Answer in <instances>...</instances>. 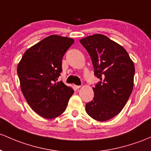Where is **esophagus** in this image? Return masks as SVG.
I'll return each mask as SVG.
<instances>
[{
	"label": "esophagus",
	"instance_id": "esophagus-1",
	"mask_svg": "<svg viewBox=\"0 0 151 151\" xmlns=\"http://www.w3.org/2000/svg\"><path fill=\"white\" fill-rule=\"evenodd\" d=\"M74 87H75L76 89H79L81 87V86H79V85H74Z\"/></svg>",
	"mask_w": 151,
	"mask_h": 151
}]
</instances>
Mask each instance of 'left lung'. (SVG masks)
<instances>
[{
  "instance_id": "8db88e82",
  "label": "left lung",
  "mask_w": 151,
  "mask_h": 151,
  "mask_svg": "<svg viewBox=\"0 0 151 151\" xmlns=\"http://www.w3.org/2000/svg\"><path fill=\"white\" fill-rule=\"evenodd\" d=\"M89 53L94 75L100 79L93 87L94 97L85 106L97 121H106L121 112L133 89L135 66L127 51L102 34L80 39Z\"/></svg>"
}]
</instances>
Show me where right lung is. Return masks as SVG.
<instances>
[{"mask_svg": "<svg viewBox=\"0 0 151 151\" xmlns=\"http://www.w3.org/2000/svg\"><path fill=\"white\" fill-rule=\"evenodd\" d=\"M74 39L51 35L27 49L18 64L17 73L25 99L38 115L53 119L62 115L74 93L72 87L57 82L62 61Z\"/></svg>", "mask_w": 151, "mask_h": 151, "instance_id": "1", "label": "right lung"}]
</instances>
